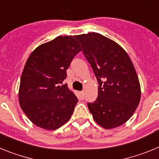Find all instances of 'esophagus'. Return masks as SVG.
I'll use <instances>...</instances> for the list:
<instances>
[{
  "label": "esophagus",
  "instance_id": "34e87169",
  "mask_svg": "<svg viewBox=\"0 0 159 159\" xmlns=\"http://www.w3.org/2000/svg\"><path fill=\"white\" fill-rule=\"evenodd\" d=\"M80 98L82 99H84V97H85V95H84V91H82V92H80Z\"/></svg>",
  "mask_w": 159,
  "mask_h": 159
}]
</instances>
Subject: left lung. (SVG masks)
Here are the masks:
<instances>
[{"instance_id":"1","label":"left lung","mask_w":159,"mask_h":159,"mask_svg":"<svg viewBox=\"0 0 159 159\" xmlns=\"http://www.w3.org/2000/svg\"><path fill=\"white\" fill-rule=\"evenodd\" d=\"M97 79L98 97L88 102L95 121L105 129L123 124L135 111L141 89L134 67L124 49L96 32L76 36Z\"/></svg>"}]
</instances>
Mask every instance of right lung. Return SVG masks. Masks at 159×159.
<instances>
[{
  "mask_svg": "<svg viewBox=\"0 0 159 159\" xmlns=\"http://www.w3.org/2000/svg\"><path fill=\"white\" fill-rule=\"evenodd\" d=\"M76 36H58L31 53L20 79L19 102L37 127L56 130L68 121L78 102L75 94L61 85L73 58L82 50Z\"/></svg>",
  "mask_w": 159,
  "mask_h": 159,
  "instance_id": "right-lung-1",
  "label": "right lung"
}]
</instances>
